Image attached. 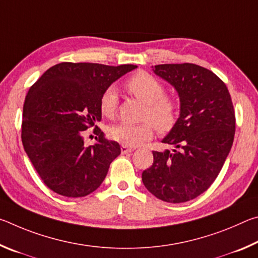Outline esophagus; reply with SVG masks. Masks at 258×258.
Masks as SVG:
<instances>
[{
    "label": "esophagus",
    "instance_id": "esophagus-1",
    "mask_svg": "<svg viewBox=\"0 0 258 258\" xmlns=\"http://www.w3.org/2000/svg\"><path fill=\"white\" fill-rule=\"evenodd\" d=\"M134 150H135V148L125 146V145L121 146V154H128V152H132Z\"/></svg>",
    "mask_w": 258,
    "mask_h": 258
}]
</instances>
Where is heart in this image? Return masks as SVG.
<instances>
[{"label": "heart", "mask_w": 258, "mask_h": 258, "mask_svg": "<svg viewBox=\"0 0 258 258\" xmlns=\"http://www.w3.org/2000/svg\"><path fill=\"white\" fill-rule=\"evenodd\" d=\"M126 87L131 94L146 104L143 118L148 120L140 124L121 121L112 125L108 131L111 139L125 146L135 147L152 137L154 126L161 133L173 127L177 116V103L175 100L164 97L165 87L157 78L145 72L138 73L127 81ZM117 106L118 93L116 87L111 85L103 91L100 98V109L102 115L112 117L117 110Z\"/></svg>", "instance_id": "obj_1"}]
</instances>
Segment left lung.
<instances>
[{"label": "left lung", "instance_id": "1", "mask_svg": "<svg viewBox=\"0 0 258 258\" xmlns=\"http://www.w3.org/2000/svg\"><path fill=\"white\" fill-rule=\"evenodd\" d=\"M152 72L176 91L180 116L161 140L174 149L152 151L142 182L163 202L185 203L206 191L223 167L234 139L233 104L224 83L198 64H157Z\"/></svg>", "mask_w": 258, "mask_h": 258}]
</instances>
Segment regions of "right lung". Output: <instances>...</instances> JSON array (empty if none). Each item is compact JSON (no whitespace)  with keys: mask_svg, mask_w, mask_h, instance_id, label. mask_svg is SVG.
<instances>
[{"mask_svg":"<svg viewBox=\"0 0 258 258\" xmlns=\"http://www.w3.org/2000/svg\"><path fill=\"white\" fill-rule=\"evenodd\" d=\"M138 66L61 62L38 78L26 95L21 140L38 175L55 194L78 198L101 185L120 146L104 138L100 98L113 82ZM95 126L97 142L84 145Z\"/></svg>","mask_w":258,"mask_h":258,"instance_id":"obj_1","label":"right lung"}]
</instances>
